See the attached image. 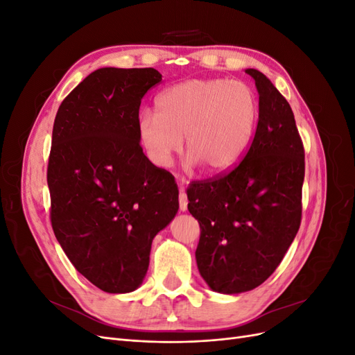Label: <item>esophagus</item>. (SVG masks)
<instances>
[{"label": "esophagus", "instance_id": "34e87169", "mask_svg": "<svg viewBox=\"0 0 355 355\" xmlns=\"http://www.w3.org/2000/svg\"><path fill=\"white\" fill-rule=\"evenodd\" d=\"M179 209L182 211H187L188 210V197H187V194L182 189L179 192Z\"/></svg>", "mask_w": 355, "mask_h": 355}]
</instances>
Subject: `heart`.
<instances>
[{
  "mask_svg": "<svg viewBox=\"0 0 355 355\" xmlns=\"http://www.w3.org/2000/svg\"><path fill=\"white\" fill-rule=\"evenodd\" d=\"M259 103L249 85L225 78L188 80L155 99V114L137 116L139 142L158 167H168L185 137L188 164L222 173L239 164L249 149Z\"/></svg>",
  "mask_w": 355,
  "mask_h": 355,
  "instance_id": "obj_1",
  "label": "heart"
}]
</instances>
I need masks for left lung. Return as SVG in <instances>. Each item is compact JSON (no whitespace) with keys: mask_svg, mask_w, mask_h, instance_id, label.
Wrapping results in <instances>:
<instances>
[{"mask_svg":"<svg viewBox=\"0 0 355 355\" xmlns=\"http://www.w3.org/2000/svg\"><path fill=\"white\" fill-rule=\"evenodd\" d=\"M259 121L237 167L192 182L188 210L200 223L198 271L218 293L261 286L280 265L302 218L305 153L284 96L257 69Z\"/></svg>","mask_w":355,"mask_h":355,"instance_id":"left-lung-1","label":"left lung"}]
</instances>
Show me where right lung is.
Masks as SVG:
<instances>
[{"label":"right lung","mask_w":355,"mask_h":355,"mask_svg":"<svg viewBox=\"0 0 355 355\" xmlns=\"http://www.w3.org/2000/svg\"><path fill=\"white\" fill-rule=\"evenodd\" d=\"M154 68H101L60 103L47 167L50 219L81 275L106 293L142 284L155 235L176 216L179 189L137 136Z\"/></svg>","instance_id":"add662e5"}]
</instances>
